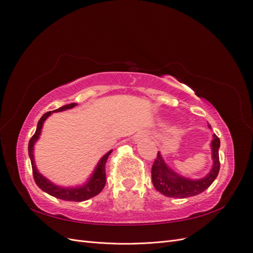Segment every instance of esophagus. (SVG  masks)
<instances>
[{"label":"esophagus","mask_w":253,"mask_h":253,"mask_svg":"<svg viewBox=\"0 0 253 253\" xmlns=\"http://www.w3.org/2000/svg\"><path fill=\"white\" fill-rule=\"evenodd\" d=\"M149 132L148 131H143V132H141V133H139V135H138V137L139 138H145V137H148L149 136Z\"/></svg>","instance_id":"obj_1"}]
</instances>
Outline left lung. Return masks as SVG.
<instances>
[{
	"mask_svg": "<svg viewBox=\"0 0 253 253\" xmlns=\"http://www.w3.org/2000/svg\"><path fill=\"white\" fill-rule=\"evenodd\" d=\"M219 145V138L215 134H213V140L211 142L213 166L208 175L201 179H191L175 173L170 169L169 166H167L162 154L158 152L152 167L153 186L165 196L173 198H186L201 194L211 186V183L215 180L218 175L220 167L218 156Z\"/></svg>",
	"mask_w": 253,
	"mask_h": 253,
	"instance_id": "obj_1",
	"label": "left lung"
}]
</instances>
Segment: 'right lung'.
Returning <instances> with one entry per match:
<instances>
[{
    "label": "right lung",
    "instance_id": "obj_1",
    "mask_svg": "<svg viewBox=\"0 0 253 253\" xmlns=\"http://www.w3.org/2000/svg\"><path fill=\"white\" fill-rule=\"evenodd\" d=\"M76 105H77V103L66 104V105L61 106V108L52 111V112L45 113L40 118L39 122H38L36 133L34 134L32 138H30L29 143H28V154H29L30 162H32L33 174H34V178H35L37 186L39 187L42 191H44V192L48 193L49 195L55 196V197L59 198V200L68 201V202H83V201L89 200V198L94 197L101 192L102 189L105 186V181H106L105 164H106V160H108L110 154L112 153V150L109 151L100 160H99V163L96 167L94 173L91 174V176L86 183H84L83 186H79L76 188H63V187L56 186L55 183H52L50 180L45 178L44 176L37 170L35 159H34V145H35L36 141L39 139L44 121L46 120V118L49 117L52 113L70 110V109L75 108Z\"/></svg>",
    "mask_w": 253,
    "mask_h": 253
}]
</instances>
